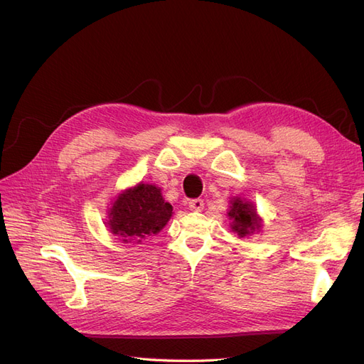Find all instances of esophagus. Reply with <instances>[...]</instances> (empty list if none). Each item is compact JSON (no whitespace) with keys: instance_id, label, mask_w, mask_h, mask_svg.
<instances>
[{"instance_id":"1","label":"esophagus","mask_w":364,"mask_h":364,"mask_svg":"<svg viewBox=\"0 0 364 364\" xmlns=\"http://www.w3.org/2000/svg\"><path fill=\"white\" fill-rule=\"evenodd\" d=\"M188 206H190L191 211L200 213L202 209H203V206H205V203H203V200H202V199H191V200L188 202Z\"/></svg>"}]
</instances>
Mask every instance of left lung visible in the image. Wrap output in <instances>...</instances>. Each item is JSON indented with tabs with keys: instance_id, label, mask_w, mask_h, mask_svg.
<instances>
[{
	"instance_id": "8db88e82",
	"label": "left lung",
	"mask_w": 364,
	"mask_h": 364,
	"mask_svg": "<svg viewBox=\"0 0 364 364\" xmlns=\"http://www.w3.org/2000/svg\"><path fill=\"white\" fill-rule=\"evenodd\" d=\"M228 215L230 220H232V230H235V232L241 237H246L250 232H253L255 229L261 228L259 218L252 203L234 199Z\"/></svg>"
}]
</instances>
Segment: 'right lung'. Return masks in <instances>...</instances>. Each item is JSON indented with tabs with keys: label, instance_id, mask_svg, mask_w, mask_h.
Listing matches in <instances>:
<instances>
[{
	"label": "right lung",
	"instance_id": "right-lung-1",
	"mask_svg": "<svg viewBox=\"0 0 364 364\" xmlns=\"http://www.w3.org/2000/svg\"><path fill=\"white\" fill-rule=\"evenodd\" d=\"M173 206L165 202L155 185L138 183L118 196L109 214L111 232L123 241H142L167 225Z\"/></svg>",
	"mask_w": 364,
	"mask_h": 364
}]
</instances>
